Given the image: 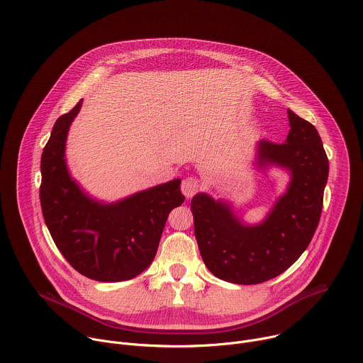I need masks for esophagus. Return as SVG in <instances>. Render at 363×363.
Masks as SVG:
<instances>
[{
  "instance_id": "obj_1",
  "label": "esophagus",
  "mask_w": 363,
  "mask_h": 363,
  "mask_svg": "<svg viewBox=\"0 0 363 363\" xmlns=\"http://www.w3.org/2000/svg\"><path fill=\"white\" fill-rule=\"evenodd\" d=\"M199 181L195 178V177H186L182 184H181V189H182V194L186 196V198H192L198 189H199Z\"/></svg>"
}]
</instances>
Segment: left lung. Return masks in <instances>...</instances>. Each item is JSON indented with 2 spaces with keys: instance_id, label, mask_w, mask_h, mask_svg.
Masks as SVG:
<instances>
[{
  "instance_id": "1",
  "label": "left lung",
  "mask_w": 363,
  "mask_h": 363,
  "mask_svg": "<svg viewBox=\"0 0 363 363\" xmlns=\"http://www.w3.org/2000/svg\"><path fill=\"white\" fill-rule=\"evenodd\" d=\"M290 132L284 143H258V165L274 164L291 172L287 192L267 220L242 225L227 205L206 194L191 201L194 231L202 260L218 279L258 284L286 272L312 241L318 228L329 161L316 128L287 111Z\"/></svg>"
}]
</instances>
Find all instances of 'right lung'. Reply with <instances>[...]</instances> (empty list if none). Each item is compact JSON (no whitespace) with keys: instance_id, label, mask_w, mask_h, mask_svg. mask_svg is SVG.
<instances>
[{"instance_id":"right-lung-1","label":"right lung","mask_w":363,"mask_h":363,"mask_svg":"<svg viewBox=\"0 0 363 363\" xmlns=\"http://www.w3.org/2000/svg\"><path fill=\"white\" fill-rule=\"evenodd\" d=\"M82 100L62 115L41 155L40 202L45 225L69 264L96 281H125L153 262L169 213L185 196L181 181L138 192L118 203L87 198L69 177L65 146Z\"/></svg>"}]
</instances>
